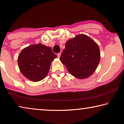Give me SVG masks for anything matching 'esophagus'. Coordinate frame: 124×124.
I'll return each mask as SVG.
<instances>
[{
  "label": "esophagus",
  "instance_id": "esophagus-1",
  "mask_svg": "<svg viewBox=\"0 0 124 124\" xmlns=\"http://www.w3.org/2000/svg\"><path fill=\"white\" fill-rule=\"evenodd\" d=\"M61 55V53H58V54H57V57H58V58H60Z\"/></svg>",
  "mask_w": 124,
  "mask_h": 124
}]
</instances>
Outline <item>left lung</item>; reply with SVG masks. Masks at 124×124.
Instances as JSON below:
<instances>
[{
    "label": "left lung",
    "mask_w": 124,
    "mask_h": 124,
    "mask_svg": "<svg viewBox=\"0 0 124 124\" xmlns=\"http://www.w3.org/2000/svg\"><path fill=\"white\" fill-rule=\"evenodd\" d=\"M100 48L85 34H79L66 42L60 61L73 76L83 79L93 74L100 61Z\"/></svg>",
    "instance_id": "left-lung-1"
}]
</instances>
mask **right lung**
I'll return each instance as SVG.
<instances>
[{
  "label": "right lung",
  "instance_id": "1",
  "mask_svg": "<svg viewBox=\"0 0 124 124\" xmlns=\"http://www.w3.org/2000/svg\"><path fill=\"white\" fill-rule=\"evenodd\" d=\"M57 57L50 47L41 44L31 45L24 48L19 54L18 67L26 78L37 82L45 78L52 61Z\"/></svg>",
  "mask_w": 124,
  "mask_h": 124
}]
</instances>
